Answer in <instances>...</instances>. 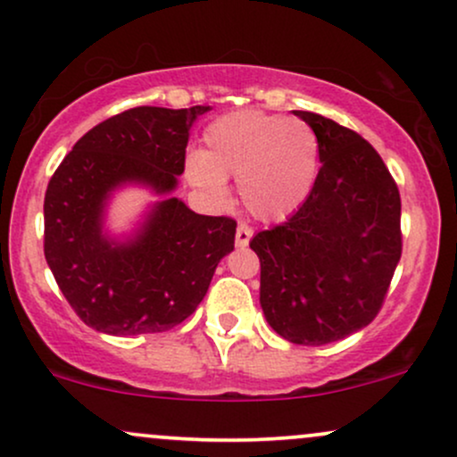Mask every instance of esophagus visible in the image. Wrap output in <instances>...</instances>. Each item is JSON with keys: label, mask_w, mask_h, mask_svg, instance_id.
I'll return each instance as SVG.
<instances>
[{"label": "esophagus", "mask_w": 457, "mask_h": 457, "mask_svg": "<svg viewBox=\"0 0 457 457\" xmlns=\"http://www.w3.org/2000/svg\"><path fill=\"white\" fill-rule=\"evenodd\" d=\"M251 236H253V229H251L246 223H238V228H236V245L246 246L249 245Z\"/></svg>", "instance_id": "34e87169"}]
</instances>
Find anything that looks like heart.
Wrapping results in <instances>:
<instances>
[{
  "mask_svg": "<svg viewBox=\"0 0 457 457\" xmlns=\"http://www.w3.org/2000/svg\"><path fill=\"white\" fill-rule=\"evenodd\" d=\"M202 144V152L187 156V180L223 202L225 180L236 178L245 208L258 219L296 211L316 180L320 144L303 120L234 112L208 124Z\"/></svg>",
  "mask_w": 457,
  "mask_h": 457,
  "instance_id": "obj_1",
  "label": "heart"
}]
</instances>
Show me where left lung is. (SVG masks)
Segmentation results:
<instances>
[{
  "label": "left lung",
  "instance_id": "obj_1",
  "mask_svg": "<svg viewBox=\"0 0 457 457\" xmlns=\"http://www.w3.org/2000/svg\"><path fill=\"white\" fill-rule=\"evenodd\" d=\"M295 115L316 133L322 167L298 211L249 246L275 333L324 345L378 316L402 258V202L385 161L359 133L320 113Z\"/></svg>",
  "mask_w": 457,
  "mask_h": 457
}]
</instances>
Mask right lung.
Instances as JSON below:
<instances>
[{"mask_svg": "<svg viewBox=\"0 0 457 457\" xmlns=\"http://www.w3.org/2000/svg\"><path fill=\"white\" fill-rule=\"evenodd\" d=\"M206 104L135 107L72 145L45 193V258L62 295L101 333H162L195 312L214 269L234 249L236 221L193 212L170 197L185 171L188 130ZM144 184L157 203L130 239L102 232L115 187Z\"/></svg>", "mask_w": 457, "mask_h": 457, "instance_id": "right-lung-1", "label": "right lung"}]
</instances>
